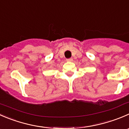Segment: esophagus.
<instances>
[{
  "mask_svg": "<svg viewBox=\"0 0 129 129\" xmlns=\"http://www.w3.org/2000/svg\"><path fill=\"white\" fill-rule=\"evenodd\" d=\"M66 60H67V62H72V61H73V59H72V58H67Z\"/></svg>",
  "mask_w": 129,
  "mask_h": 129,
  "instance_id": "1",
  "label": "esophagus"
}]
</instances>
